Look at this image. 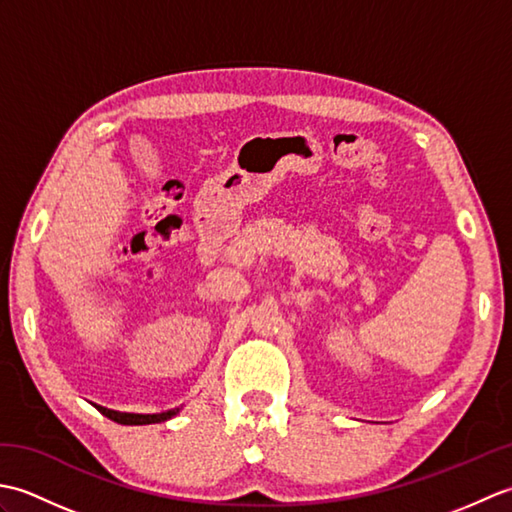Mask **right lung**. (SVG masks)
I'll return each instance as SVG.
<instances>
[{
  "label": "right lung",
  "mask_w": 512,
  "mask_h": 512,
  "mask_svg": "<svg viewBox=\"0 0 512 512\" xmlns=\"http://www.w3.org/2000/svg\"><path fill=\"white\" fill-rule=\"evenodd\" d=\"M94 405V402H92ZM99 409L105 418H110L118 424H156V422H165L171 420L173 416H178L182 407L176 409H169V411H162V413H129V411H114V409H107L101 405H94Z\"/></svg>",
  "instance_id": "obj_1"
}]
</instances>
